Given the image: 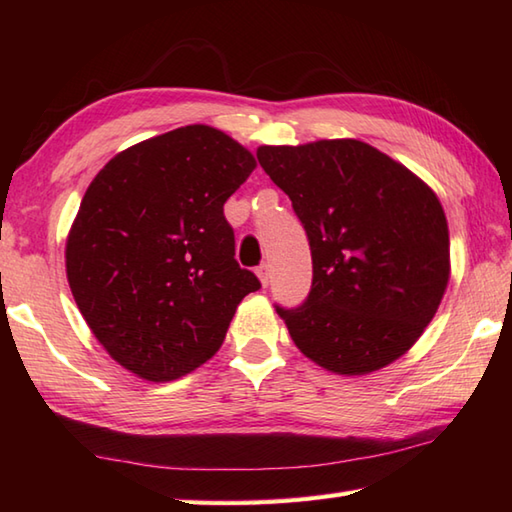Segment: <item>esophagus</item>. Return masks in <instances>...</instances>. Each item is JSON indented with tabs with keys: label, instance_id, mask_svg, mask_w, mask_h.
I'll return each instance as SVG.
<instances>
[{
	"label": "esophagus",
	"instance_id": "obj_1",
	"mask_svg": "<svg viewBox=\"0 0 512 512\" xmlns=\"http://www.w3.org/2000/svg\"><path fill=\"white\" fill-rule=\"evenodd\" d=\"M257 277H259V281H262L264 288L270 284V270H268L266 264H262V266L257 268Z\"/></svg>",
	"mask_w": 512,
	"mask_h": 512
}]
</instances>
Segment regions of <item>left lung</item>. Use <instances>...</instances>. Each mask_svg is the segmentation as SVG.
<instances>
[{
  "label": "left lung",
  "instance_id": "obj_1",
  "mask_svg": "<svg viewBox=\"0 0 512 512\" xmlns=\"http://www.w3.org/2000/svg\"><path fill=\"white\" fill-rule=\"evenodd\" d=\"M259 165L308 233L312 288L277 314L310 361L341 376L394 363L436 317L451 275L449 226L416 173L354 138L262 145Z\"/></svg>",
  "mask_w": 512,
  "mask_h": 512
}]
</instances>
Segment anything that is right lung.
Instances as JSON below:
<instances>
[{
  "label": "right lung",
  "instance_id": "add662e5",
  "mask_svg": "<svg viewBox=\"0 0 512 512\" xmlns=\"http://www.w3.org/2000/svg\"><path fill=\"white\" fill-rule=\"evenodd\" d=\"M257 162L224 132L187 125L116 154L96 173L65 242L85 323L118 365L167 383L220 350L262 288L235 262L224 202Z\"/></svg>",
  "mask_w": 512,
  "mask_h": 512
}]
</instances>
